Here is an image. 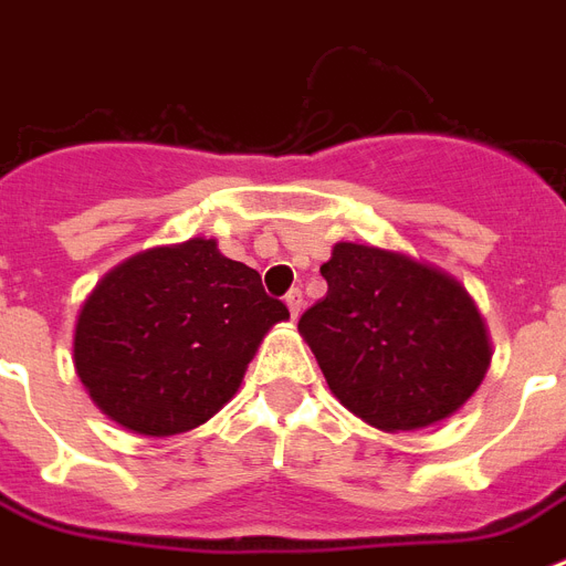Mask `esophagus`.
Masks as SVG:
<instances>
[{"instance_id": "esophagus-1", "label": "esophagus", "mask_w": 566, "mask_h": 566, "mask_svg": "<svg viewBox=\"0 0 566 566\" xmlns=\"http://www.w3.org/2000/svg\"><path fill=\"white\" fill-rule=\"evenodd\" d=\"M284 305H287V311H291L293 319H300L302 314V291H291L287 296H284Z\"/></svg>"}]
</instances>
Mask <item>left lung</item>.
Wrapping results in <instances>:
<instances>
[{"mask_svg": "<svg viewBox=\"0 0 566 566\" xmlns=\"http://www.w3.org/2000/svg\"><path fill=\"white\" fill-rule=\"evenodd\" d=\"M319 273L328 291L302 314L300 335L344 408L387 434L464 408L493 349L482 311L455 275L353 240L335 243Z\"/></svg>", "mask_w": 566, "mask_h": 566, "instance_id": "1", "label": "left lung"}]
</instances>
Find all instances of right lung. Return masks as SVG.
Wrapping results in <instances>:
<instances>
[{"mask_svg": "<svg viewBox=\"0 0 566 566\" xmlns=\"http://www.w3.org/2000/svg\"><path fill=\"white\" fill-rule=\"evenodd\" d=\"M284 319L252 266L222 255L213 238H190L102 275L75 319L73 364L105 417L170 438L238 394L264 335Z\"/></svg>", "mask_w": 566, "mask_h": 566, "instance_id": "obj_1", "label": "right lung"}]
</instances>
